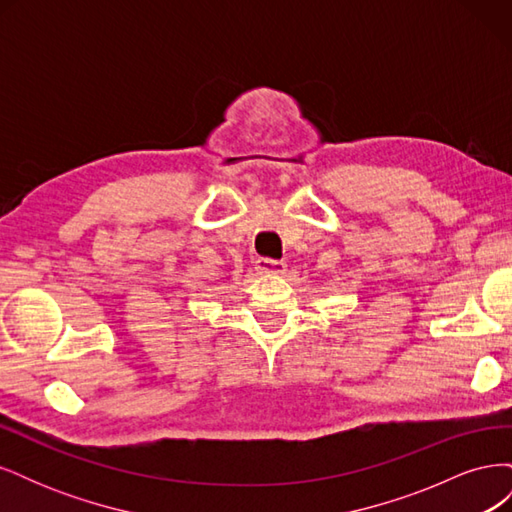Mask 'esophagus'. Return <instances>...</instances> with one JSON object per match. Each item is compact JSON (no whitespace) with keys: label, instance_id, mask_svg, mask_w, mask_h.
Returning a JSON list of instances; mask_svg holds the SVG:
<instances>
[{"label":"esophagus","instance_id":"esophagus-1","mask_svg":"<svg viewBox=\"0 0 512 512\" xmlns=\"http://www.w3.org/2000/svg\"><path fill=\"white\" fill-rule=\"evenodd\" d=\"M256 271L265 273V275H282L286 271V265L282 260H273V258H258L256 260Z\"/></svg>","mask_w":512,"mask_h":512}]
</instances>
